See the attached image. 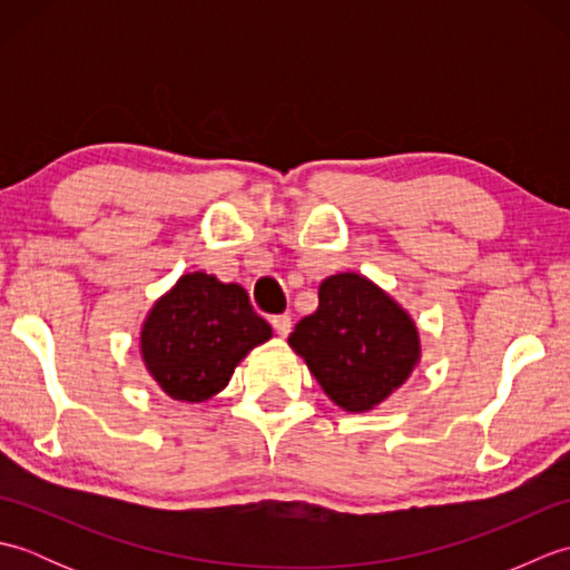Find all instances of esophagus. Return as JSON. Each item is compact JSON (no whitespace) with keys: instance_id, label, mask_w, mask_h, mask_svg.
I'll use <instances>...</instances> for the list:
<instances>
[{"instance_id":"esophagus-1","label":"esophagus","mask_w":570,"mask_h":570,"mask_svg":"<svg viewBox=\"0 0 570 570\" xmlns=\"http://www.w3.org/2000/svg\"><path fill=\"white\" fill-rule=\"evenodd\" d=\"M272 325H274V331H276L278 335L286 337L288 333H292V316H286V313H284V316H274V318H272Z\"/></svg>"}]
</instances>
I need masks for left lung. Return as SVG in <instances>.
Returning <instances> with one entry per match:
<instances>
[{
	"label": "left lung",
	"instance_id": "8db88e82",
	"mask_svg": "<svg viewBox=\"0 0 570 570\" xmlns=\"http://www.w3.org/2000/svg\"><path fill=\"white\" fill-rule=\"evenodd\" d=\"M288 345L331 402L353 414L390 399L421 360L414 318L355 272L323 278L318 311L296 323Z\"/></svg>",
	"mask_w": 570,
	"mask_h": 570
}]
</instances>
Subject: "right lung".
Masks as SVG:
<instances>
[{"label":"right lung","instance_id":"right-lung-1","mask_svg":"<svg viewBox=\"0 0 570 570\" xmlns=\"http://www.w3.org/2000/svg\"><path fill=\"white\" fill-rule=\"evenodd\" d=\"M272 337L239 284L184 274L151 306L139 350L154 382L176 402L200 404L223 392L249 350Z\"/></svg>","mask_w":570,"mask_h":570}]
</instances>
